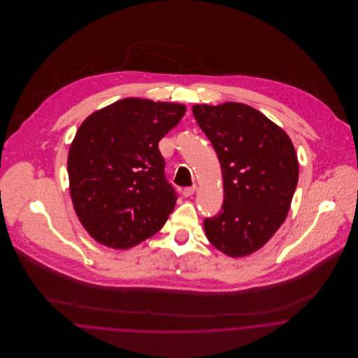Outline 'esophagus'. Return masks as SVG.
<instances>
[{
	"label": "esophagus",
	"instance_id": "esophagus-1",
	"mask_svg": "<svg viewBox=\"0 0 358 358\" xmlns=\"http://www.w3.org/2000/svg\"><path fill=\"white\" fill-rule=\"evenodd\" d=\"M197 190V186H192V187H186L182 190L183 197H192L194 194V192Z\"/></svg>",
	"mask_w": 358,
	"mask_h": 358
}]
</instances>
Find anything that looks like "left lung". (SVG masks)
<instances>
[{
  "instance_id": "obj_1",
  "label": "left lung",
  "mask_w": 358,
  "mask_h": 358,
  "mask_svg": "<svg viewBox=\"0 0 358 358\" xmlns=\"http://www.w3.org/2000/svg\"><path fill=\"white\" fill-rule=\"evenodd\" d=\"M197 124L217 154L224 200L204 220L208 241L231 257L260 250L284 223L299 162L287 132L244 103L194 104Z\"/></svg>"
}]
</instances>
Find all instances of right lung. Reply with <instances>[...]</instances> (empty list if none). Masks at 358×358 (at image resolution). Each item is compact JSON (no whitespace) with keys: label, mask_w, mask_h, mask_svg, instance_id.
Here are the masks:
<instances>
[{"label":"right lung","mask_w":358,"mask_h":358,"mask_svg":"<svg viewBox=\"0 0 358 358\" xmlns=\"http://www.w3.org/2000/svg\"><path fill=\"white\" fill-rule=\"evenodd\" d=\"M185 113L180 103L127 98L83 121L67 155L69 189L95 241L128 250L165 224L178 196L165 179L158 142Z\"/></svg>","instance_id":"obj_1"}]
</instances>
